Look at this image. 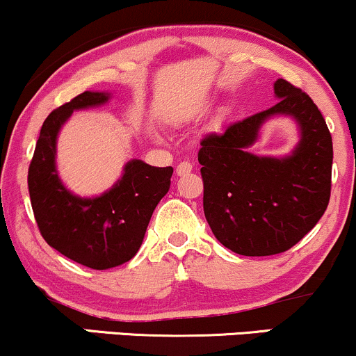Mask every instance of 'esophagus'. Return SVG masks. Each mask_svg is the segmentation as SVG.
I'll return each mask as SVG.
<instances>
[{
  "label": "esophagus",
  "instance_id": "34e87169",
  "mask_svg": "<svg viewBox=\"0 0 356 356\" xmlns=\"http://www.w3.org/2000/svg\"><path fill=\"white\" fill-rule=\"evenodd\" d=\"M192 170V164L189 161H182L181 164L177 165V169H175V172H177V175H186L189 174Z\"/></svg>",
  "mask_w": 356,
  "mask_h": 356
}]
</instances>
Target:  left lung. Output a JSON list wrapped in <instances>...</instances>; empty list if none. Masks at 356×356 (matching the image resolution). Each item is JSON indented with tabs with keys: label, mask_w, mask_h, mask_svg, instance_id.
<instances>
[{
	"label": "left lung",
	"mask_w": 356,
	"mask_h": 356,
	"mask_svg": "<svg viewBox=\"0 0 356 356\" xmlns=\"http://www.w3.org/2000/svg\"><path fill=\"white\" fill-rule=\"evenodd\" d=\"M280 100L271 108L207 134L197 161L204 184V214L220 244L243 256L288 251L316 226L332 194L333 142L314 102L280 79ZM293 115L302 140L286 159L245 152L259 127L271 115Z\"/></svg>",
	"instance_id": "8db88e82"
}]
</instances>
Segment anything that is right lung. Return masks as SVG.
<instances>
[{"label": "right lung", "instance_id": "add662e5", "mask_svg": "<svg viewBox=\"0 0 356 356\" xmlns=\"http://www.w3.org/2000/svg\"><path fill=\"white\" fill-rule=\"evenodd\" d=\"M107 100L108 93L83 92L53 110L43 122L28 169V191L40 234L68 259L92 269L115 268L137 254L174 172L172 167L132 161L125 165L124 177L95 199H80L61 186L55 169L60 127L73 110Z\"/></svg>", "mask_w": 356, "mask_h": 356}]
</instances>
